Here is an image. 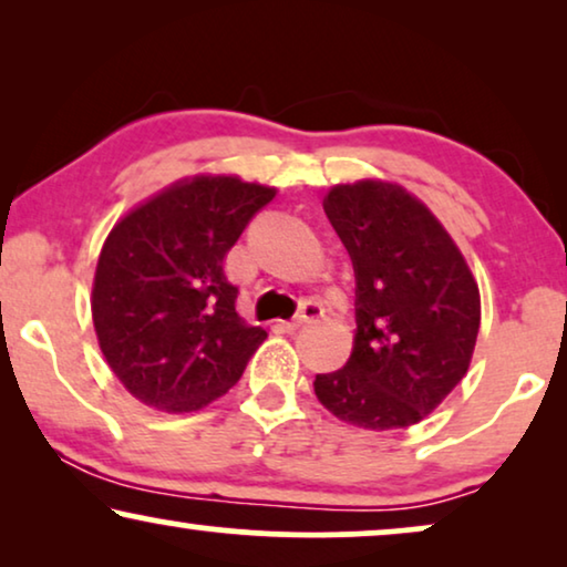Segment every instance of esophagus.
I'll return each mask as SVG.
<instances>
[{"mask_svg":"<svg viewBox=\"0 0 567 567\" xmlns=\"http://www.w3.org/2000/svg\"><path fill=\"white\" fill-rule=\"evenodd\" d=\"M322 315H324V307L320 305V301L305 299V301H301V305H299V312L293 315L289 322H286V330H297V328H301V324L320 320Z\"/></svg>","mask_w":567,"mask_h":567,"instance_id":"obj_1","label":"esophagus"}]
</instances>
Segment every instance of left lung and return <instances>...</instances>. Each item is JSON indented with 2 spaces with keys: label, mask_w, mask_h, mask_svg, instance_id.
Segmentation results:
<instances>
[{
  "label": "left lung",
  "mask_w": 567,
  "mask_h": 567,
  "mask_svg": "<svg viewBox=\"0 0 567 567\" xmlns=\"http://www.w3.org/2000/svg\"><path fill=\"white\" fill-rule=\"evenodd\" d=\"M322 206L353 262L355 338L343 369L315 377V394L359 429H408L467 374L477 284L436 216L400 185H336Z\"/></svg>",
  "instance_id": "8db88e82"
}]
</instances>
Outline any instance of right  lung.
<instances>
[{
    "mask_svg": "<svg viewBox=\"0 0 567 567\" xmlns=\"http://www.w3.org/2000/svg\"><path fill=\"white\" fill-rule=\"evenodd\" d=\"M276 190L200 175L115 224L97 260L92 322L107 367L144 405L190 413L229 392L268 332L237 315L224 274Z\"/></svg>",
    "mask_w": 567,
    "mask_h": 567,
    "instance_id": "obj_1",
    "label": "right lung"
}]
</instances>
